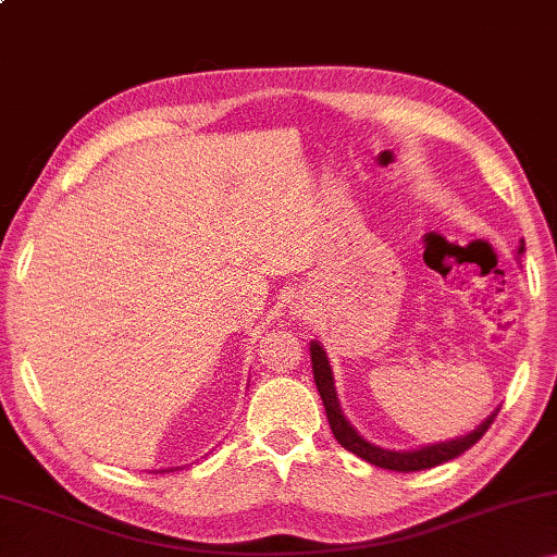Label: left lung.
<instances>
[{"label": "left lung", "instance_id": "obj_1", "mask_svg": "<svg viewBox=\"0 0 557 557\" xmlns=\"http://www.w3.org/2000/svg\"><path fill=\"white\" fill-rule=\"evenodd\" d=\"M518 252H523V245L518 248ZM312 348V369H314V383H317V391L322 395V403H324V410H326V420H329V428H332L334 437L338 445L344 449L354 451L356 457H361L366 461H371V465L381 467V469H391V471H422V469H430V467H437L442 461H449L459 455H465V451L476 445L479 440L484 437V432L492 428V422L496 418V412L488 414V418L479 425L471 435L465 437H457V440H449V442H440V445H430V447H422V449H414V451H391V449H381L371 445V442H366L358 432L348 425V420L342 414V408H338V400H336V391H334V379H332V366L326 361V354L324 348L319 346L317 342L309 344Z\"/></svg>", "mask_w": 557, "mask_h": 557}]
</instances>
